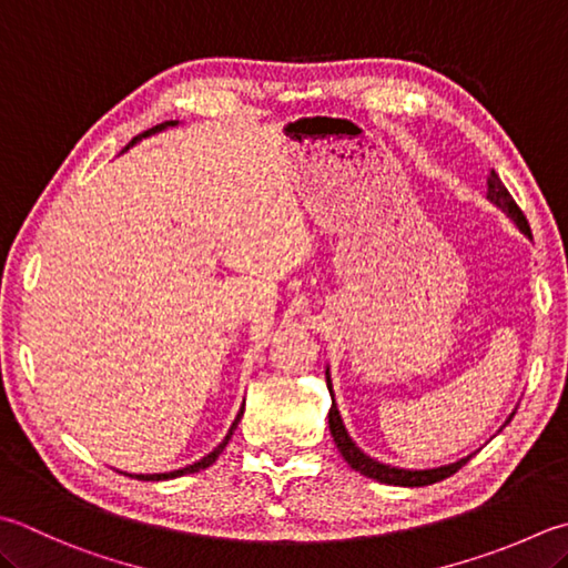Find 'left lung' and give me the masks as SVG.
<instances>
[{
    "label": "left lung",
    "instance_id": "obj_1",
    "mask_svg": "<svg viewBox=\"0 0 568 568\" xmlns=\"http://www.w3.org/2000/svg\"><path fill=\"white\" fill-rule=\"evenodd\" d=\"M487 197L489 202H495V205L507 212V217L517 224V227L529 234L531 237V230H529V222L527 217H524V212L519 210V205L515 202V197L509 195V190L501 185L499 175L491 170L489 178H487ZM326 385H328V393H331V378H328V371H326ZM331 400H334V393H331ZM328 427H331V435H334V443L338 447V453L344 455L346 463L356 469V473L366 475L371 479H378V483L383 485H395V487H425V485H435V483H443L445 477L455 475L457 469H463L469 457L459 459V463H453V465H445V467H435V469H400V467H390V465H383L378 463V459L368 457L366 453H361L356 443L351 440L346 427H344V420H341L338 415V408L336 403H331V410H328Z\"/></svg>",
    "mask_w": 568,
    "mask_h": 568
}]
</instances>
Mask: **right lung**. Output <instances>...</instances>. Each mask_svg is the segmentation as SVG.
I'll list each match as a JSON object with an SVG mask.
<instances>
[{"mask_svg": "<svg viewBox=\"0 0 568 568\" xmlns=\"http://www.w3.org/2000/svg\"><path fill=\"white\" fill-rule=\"evenodd\" d=\"M168 125H175V121H168V123H160V125H155V128H151V131H145V133H141V135H135L131 143L125 145V151L128 148H131L133 143H138L141 141V138H145V135H153V133H158V131H163V128H168ZM242 413H244V405H242V410H240V415L234 417V423H232V427H230V433L224 435V440L215 447V450H212L210 455H205L200 459V463H195V465H187V467H183V469H175V473H163V475H131V477H135V479H143V483H160V479H173V477H183V475H192V473H200V469H205V467H210L212 463H215V459L222 455V450L224 447H227V443H230V437L234 435V430H237V425H240V417H242Z\"/></svg>", "mask_w": 568, "mask_h": 568, "instance_id": "1", "label": "right lung"}]
</instances>
